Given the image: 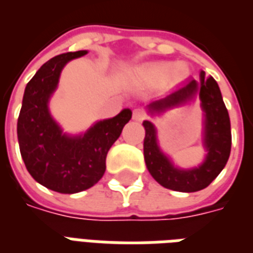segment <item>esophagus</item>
<instances>
[{
    "label": "esophagus",
    "instance_id": "1",
    "mask_svg": "<svg viewBox=\"0 0 253 253\" xmlns=\"http://www.w3.org/2000/svg\"><path fill=\"white\" fill-rule=\"evenodd\" d=\"M145 117H147V113L141 108H137L133 111V120H136V121H142Z\"/></svg>",
    "mask_w": 253,
    "mask_h": 253
}]
</instances>
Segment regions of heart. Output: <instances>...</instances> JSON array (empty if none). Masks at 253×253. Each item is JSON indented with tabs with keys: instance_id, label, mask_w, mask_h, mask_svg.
<instances>
[{
	"instance_id": "heart-1",
	"label": "heart",
	"mask_w": 253,
	"mask_h": 253,
	"mask_svg": "<svg viewBox=\"0 0 253 253\" xmlns=\"http://www.w3.org/2000/svg\"><path fill=\"white\" fill-rule=\"evenodd\" d=\"M188 69L183 64H169V62H155L145 64L134 70V81L144 86H155L159 84L178 83L187 77Z\"/></svg>"
}]
</instances>
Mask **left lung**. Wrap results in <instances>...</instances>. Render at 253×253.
<instances>
[{
  "instance_id": "1",
  "label": "left lung",
  "mask_w": 253,
  "mask_h": 253,
  "mask_svg": "<svg viewBox=\"0 0 253 253\" xmlns=\"http://www.w3.org/2000/svg\"><path fill=\"white\" fill-rule=\"evenodd\" d=\"M199 93L201 108L204 111V147L207 157L204 163L192 169L176 168L167 156L160 151L156 128L151 121H144V159L145 164L157 183L164 188L177 192H197L210 185L219 176L227 164L231 153V121L227 108L221 97V92L213 77H206V72L200 73V83L191 80L168 97L148 105L151 113H161L173 106L181 105L192 100Z\"/></svg>"
}]
</instances>
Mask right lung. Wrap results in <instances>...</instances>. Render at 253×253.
<instances>
[{"mask_svg":"<svg viewBox=\"0 0 253 253\" xmlns=\"http://www.w3.org/2000/svg\"><path fill=\"white\" fill-rule=\"evenodd\" d=\"M86 50L53 57L33 76L25 88L17 136L20 152L32 177L58 193H77L93 187L105 172L108 151L132 117L130 109L102 120L80 136H68L47 109L62 68Z\"/></svg>","mask_w":253,"mask_h":253,"instance_id":"right-lung-1","label":"right lung"}]
</instances>
